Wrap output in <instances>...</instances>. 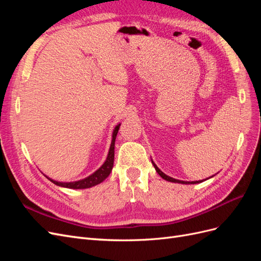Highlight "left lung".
<instances>
[{
  "label": "left lung",
  "mask_w": 261,
  "mask_h": 261,
  "mask_svg": "<svg viewBox=\"0 0 261 261\" xmlns=\"http://www.w3.org/2000/svg\"><path fill=\"white\" fill-rule=\"evenodd\" d=\"M152 164H153V167H154V169H155V171L158 172V174H159L162 178H164V179H167V180H169V181H173V183H180V184H197V183H201L202 180H196V181H184V180H178V179H175V178H173V177H170V176H168V175H165L164 173L162 172V171H160V169L156 167V165L154 164V162L152 161Z\"/></svg>",
  "instance_id": "8db88e82"
}]
</instances>
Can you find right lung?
Returning a JSON list of instances; mask_svg holds the SVG:
<instances>
[{
	"label": "right lung",
	"instance_id": "add662e5",
	"mask_svg": "<svg viewBox=\"0 0 261 261\" xmlns=\"http://www.w3.org/2000/svg\"><path fill=\"white\" fill-rule=\"evenodd\" d=\"M120 125L118 124L114 132H113V136H112V143H111V147H110L109 150V154L106 162L102 164V167L97 170L96 172L91 174L90 176L86 177L84 179L81 180H77V181H69V183H62V181H57V180H53L51 178H49L52 183H54L55 185H59L62 187H67V188H73V189H84V188H89L92 187L94 185H98L100 184L101 181H103L109 175L110 173L112 171L113 168V162H114V145H115V138L116 135L118 133V129H120Z\"/></svg>",
	"mask_w": 261,
	"mask_h": 261
}]
</instances>
